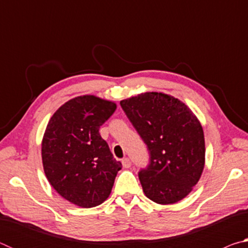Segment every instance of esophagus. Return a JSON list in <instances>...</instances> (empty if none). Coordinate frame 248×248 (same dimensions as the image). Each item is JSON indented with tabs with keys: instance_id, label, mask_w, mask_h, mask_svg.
<instances>
[{
	"instance_id": "34e87169",
	"label": "esophagus",
	"mask_w": 248,
	"mask_h": 248,
	"mask_svg": "<svg viewBox=\"0 0 248 248\" xmlns=\"http://www.w3.org/2000/svg\"><path fill=\"white\" fill-rule=\"evenodd\" d=\"M123 166L124 167V169H129V167L131 166V161H130V158L125 157L123 159Z\"/></svg>"
}]
</instances>
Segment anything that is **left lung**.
<instances>
[{
    "instance_id": "left-lung-1",
    "label": "left lung",
    "mask_w": 248,
    "mask_h": 248,
    "mask_svg": "<svg viewBox=\"0 0 248 248\" xmlns=\"http://www.w3.org/2000/svg\"><path fill=\"white\" fill-rule=\"evenodd\" d=\"M120 106L149 150V165L139 171L145 196L159 204L185 198L204 166L199 120L180 100L156 92L121 100Z\"/></svg>"
}]
</instances>
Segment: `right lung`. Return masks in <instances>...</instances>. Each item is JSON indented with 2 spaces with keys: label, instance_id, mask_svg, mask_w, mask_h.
<instances>
[{
  "label": "right lung",
  "instance_id": "add662e5",
  "mask_svg": "<svg viewBox=\"0 0 248 248\" xmlns=\"http://www.w3.org/2000/svg\"><path fill=\"white\" fill-rule=\"evenodd\" d=\"M115 110L116 104L108 100L78 96L62 105L46 129L41 144L45 174L59 195L78 207L104 202L123 167L99 134Z\"/></svg>",
  "mask_w": 248,
  "mask_h": 248
}]
</instances>
